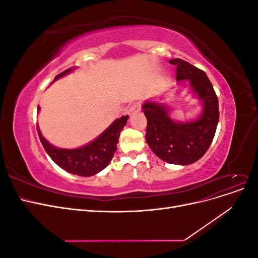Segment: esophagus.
Returning <instances> with one entry per match:
<instances>
[{"label": "esophagus", "mask_w": 258, "mask_h": 258, "mask_svg": "<svg viewBox=\"0 0 258 258\" xmlns=\"http://www.w3.org/2000/svg\"><path fill=\"white\" fill-rule=\"evenodd\" d=\"M141 106H142L141 102H136V103L132 104V105L130 106V110H129L130 114H132V113H135V112H138V111L141 110Z\"/></svg>", "instance_id": "obj_1"}]
</instances>
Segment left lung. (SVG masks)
I'll list each match as a JSON object with an SVG mask.
<instances>
[{"label":"left lung","instance_id":"obj_1","mask_svg":"<svg viewBox=\"0 0 258 258\" xmlns=\"http://www.w3.org/2000/svg\"><path fill=\"white\" fill-rule=\"evenodd\" d=\"M169 62L176 66V81H190L195 92L204 101V112L198 120L178 123L168 116L166 105L146 102L142 107L147 119L145 139L161 160L186 166L200 159L213 141L220 118L218 99L202 70L182 59Z\"/></svg>","mask_w":258,"mask_h":258}]
</instances>
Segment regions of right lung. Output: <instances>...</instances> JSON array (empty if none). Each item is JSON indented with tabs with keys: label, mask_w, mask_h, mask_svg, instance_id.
I'll return each instance as SVG.
<instances>
[{
	"label": "right lung",
	"mask_w": 258,
	"mask_h": 258,
	"mask_svg": "<svg viewBox=\"0 0 258 258\" xmlns=\"http://www.w3.org/2000/svg\"><path fill=\"white\" fill-rule=\"evenodd\" d=\"M72 69L73 68H70L58 74L52 82L68 74L69 72H71ZM37 110H40L38 106ZM128 117V115L121 116L120 118L116 119L95 141L81 148H76V150H62V148L52 146L43 138L41 131L37 128L38 137H40L45 151L47 152L50 158L60 168L72 174L90 176L103 170L112 160L117 150L116 145L118 143L120 131L122 130L124 124H126Z\"/></svg>",
	"instance_id": "obj_1"
}]
</instances>
